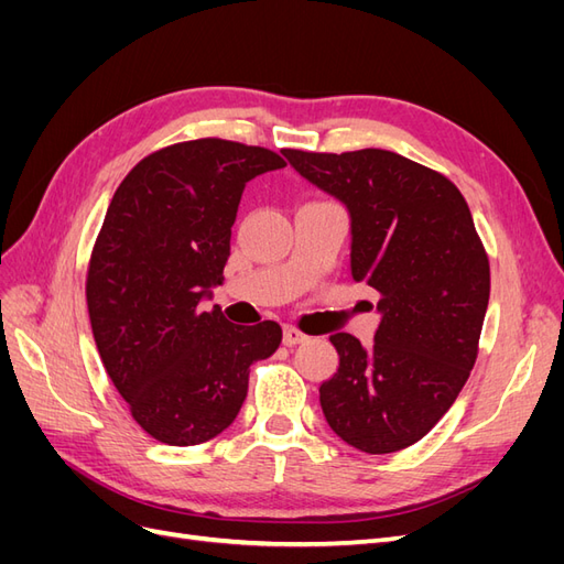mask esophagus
Returning a JSON list of instances; mask_svg holds the SVG:
<instances>
[{
  "label": "esophagus",
  "mask_w": 564,
  "mask_h": 564,
  "mask_svg": "<svg viewBox=\"0 0 564 564\" xmlns=\"http://www.w3.org/2000/svg\"><path fill=\"white\" fill-rule=\"evenodd\" d=\"M282 340H284V346H299V344H305V340H308V336H305L303 332H299L296 327H284V336H282Z\"/></svg>",
  "instance_id": "obj_1"
}]
</instances>
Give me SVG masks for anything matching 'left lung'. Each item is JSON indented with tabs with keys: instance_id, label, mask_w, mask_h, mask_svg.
Returning a JSON list of instances; mask_svg holds the SVG:
<instances>
[{
	"instance_id": "left-lung-1",
	"label": "left lung",
	"mask_w": 564,
	"mask_h": 564,
	"mask_svg": "<svg viewBox=\"0 0 564 564\" xmlns=\"http://www.w3.org/2000/svg\"><path fill=\"white\" fill-rule=\"evenodd\" d=\"M296 172L350 212V272L379 292L373 346L334 334L319 386L332 431L367 454L414 445L470 377L489 303V259L458 187L398 152L284 148Z\"/></svg>"
}]
</instances>
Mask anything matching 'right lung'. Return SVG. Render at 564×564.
I'll return each mask as SVG.
<instances>
[{
	"instance_id": "add662e5",
	"label": "right lung",
	"mask_w": 564,
	"mask_h": 564,
	"mask_svg": "<svg viewBox=\"0 0 564 564\" xmlns=\"http://www.w3.org/2000/svg\"><path fill=\"white\" fill-rule=\"evenodd\" d=\"M282 166L268 148L183 141L150 152L112 195L87 268L91 332L133 421L164 445L224 433L249 367L280 348L278 322L240 327L199 303L224 280L247 181Z\"/></svg>"
}]
</instances>
